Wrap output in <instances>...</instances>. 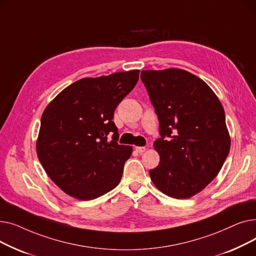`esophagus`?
I'll return each mask as SVG.
<instances>
[{
	"label": "esophagus",
	"mask_w": 256,
	"mask_h": 256,
	"mask_svg": "<svg viewBox=\"0 0 256 256\" xmlns=\"http://www.w3.org/2000/svg\"><path fill=\"white\" fill-rule=\"evenodd\" d=\"M135 150H136V152H137L142 154V152H145V147H144V146H136V147H135Z\"/></svg>",
	"instance_id": "esophagus-1"
}]
</instances>
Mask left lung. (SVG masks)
I'll return each mask as SVG.
<instances>
[{
    "label": "left lung",
    "mask_w": 256,
    "mask_h": 256,
    "mask_svg": "<svg viewBox=\"0 0 256 256\" xmlns=\"http://www.w3.org/2000/svg\"><path fill=\"white\" fill-rule=\"evenodd\" d=\"M141 80L160 126L154 146L160 160L150 178L170 197L190 198L218 176L230 154L223 106L202 80L182 70H143Z\"/></svg>",
    "instance_id": "1"
}]
</instances>
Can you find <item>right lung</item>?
Returning a JSON list of instances; mask_svg holds the SVG:
<instances>
[{"label": "right lung", "mask_w": 256, "mask_h": 256, "mask_svg": "<svg viewBox=\"0 0 256 256\" xmlns=\"http://www.w3.org/2000/svg\"><path fill=\"white\" fill-rule=\"evenodd\" d=\"M139 72L80 78L46 108L37 156L50 180L66 194L91 200L119 184L132 150L118 144L112 119L116 106L136 86Z\"/></svg>", "instance_id": "obj_1"}]
</instances>
